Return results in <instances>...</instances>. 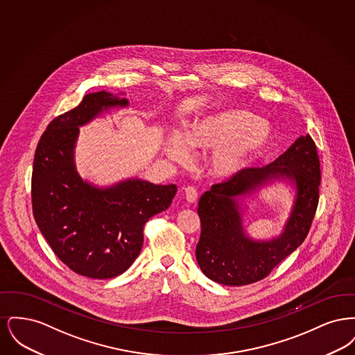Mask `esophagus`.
Here are the masks:
<instances>
[{
  "mask_svg": "<svg viewBox=\"0 0 355 355\" xmlns=\"http://www.w3.org/2000/svg\"><path fill=\"white\" fill-rule=\"evenodd\" d=\"M184 191H185V198L187 202L194 203L198 200V193H197V190L194 187L187 186V187L184 189Z\"/></svg>",
  "mask_w": 355,
  "mask_h": 355,
  "instance_id": "esophagus-1",
  "label": "esophagus"
}]
</instances>
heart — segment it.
I'll return each mask as SVG.
<instances>
[{
  "label": "heart",
  "instance_id": "1",
  "mask_svg": "<svg viewBox=\"0 0 355 355\" xmlns=\"http://www.w3.org/2000/svg\"><path fill=\"white\" fill-rule=\"evenodd\" d=\"M270 128L243 110H226L197 121L184 141L173 135L165 152L173 161L184 162L187 150H214L207 159L209 171L229 178L246 168L270 139Z\"/></svg>",
  "mask_w": 355,
  "mask_h": 355
}]
</instances>
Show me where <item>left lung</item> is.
<instances>
[{"mask_svg": "<svg viewBox=\"0 0 355 355\" xmlns=\"http://www.w3.org/2000/svg\"><path fill=\"white\" fill-rule=\"evenodd\" d=\"M320 166L315 142L310 135H302L270 165L239 170L205 191L198 202L201 236L196 249L203 274L227 286L249 285L268 277L301 246L318 206ZM274 179L296 185L295 205L281 236L253 241L244 234L237 201Z\"/></svg>", "mask_w": 355, "mask_h": 355, "instance_id": "obj_1", "label": "left lung"}]
</instances>
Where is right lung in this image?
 <instances>
[{
    "label": "right lung",
    "mask_w": 355,
    "mask_h": 355,
    "mask_svg": "<svg viewBox=\"0 0 355 355\" xmlns=\"http://www.w3.org/2000/svg\"><path fill=\"white\" fill-rule=\"evenodd\" d=\"M126 98L106 92L85 96L81 103L53 119L34 154V220L54 254L70 270L107 279L128 270L141 252L144 226L166 210L177 186L126 180L106 189L85 182L74 165L78 126Z\"/></svg>",
    "instance_id": "right-lung-1"
}]
</instances>
